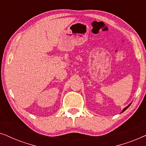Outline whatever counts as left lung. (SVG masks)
I'll use <instances>...</instances> for the list:
<instances>
[{
	"label": "left lung",
	"instance_id": "left-lung-1",
	"mask_svg": "<svg viewBox=\"0 0 146 146\" xmlns=\"http://www.w3.org/2000/svg\"><path fill=\"white\" fill-rule=\"evenodd\" d=\"M131 103H130V104H129L128 106H126V107H125V108H123V110H122V111H121V112H123V111H124L125 110H126V109H127V108H128V107L129 106H130V105H131Z\"/></svg>",
	"mask_w": 146,
	"mask_h": 146
}]
</instances>
